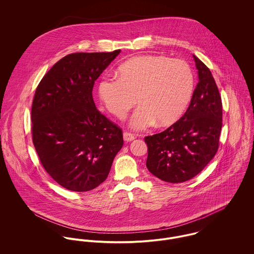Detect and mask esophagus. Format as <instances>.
I'll use <instances>...</instances> for the list:
<instances>
[{
  "label": "esophagus",
  "instance_id": "1",
  "mask_svg": "<svg viewBox=\"0 0 254 254\" xmlns=\"http://www.w3.org/2000/svg\"><path fill=\"white\" fill-rule=\"evenodd\" d=\"M123 139L125 142H131L135 139V136L132 134V133H129V132H124L123 133Z\"/></svg>",
  "mask_w": 254,
  "mask_h": 254
}]
</instances>
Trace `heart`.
Masks as SVG:
<instances>
[{"mask_svg": "<svg viewBox=\"0 0 254 254\" xmlns=\"http://www.w3.org/2000/svg\"><path fill=\"white\" fill-rule=\"evenodd\" d=\"M119 76L101 78L99 97L108 111L124 118L137 103L130 124L134 129H145L155 122L167 126L181 117L194 88L190 66L182 60L164 56L145 55L123 63Z\"/></svg>", "mask_w": 254, "mask_h": 254, "instance_id": "b5f03b06", "label": "heart"}]
</instances>
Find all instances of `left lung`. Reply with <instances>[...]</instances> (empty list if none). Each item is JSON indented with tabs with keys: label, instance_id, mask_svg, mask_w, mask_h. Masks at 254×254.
<instances>
[{
	"label": "left lung",
	"instance_id": "1",
	"mask_svg": "<svg viewBox=\"0 0 254 254\" xmlns=\"http://www.w3.org/2000/svg\"><path fill=\"white\" fill-rule=\"evenodd\" d=\"M198 83L181 118L161 133L145 137L146 167L162 181L196 176L214 157L222 128V100L209 68L193 56Z\"/></svg>",
	"mask_w": 254,
	"mask_h": 254
}]
</instances>
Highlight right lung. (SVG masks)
<instances>
[{"instance_id":"1","label":"right lung","mask_w":254,"mask_h":254,"mask_svg":"<svg viewBox=\"0 0 254 254\" xmlns=\"http://www.w3.org/2000/svg\"><path fill=\"white\" fill-rule=\"evenodd\" d=\"M119 53L67 55L37 87L32 141L45 170L69 190L100 186L123 145L121 128L97 109L92 94L95 81Z\"/></svg>"}]
</instances>
